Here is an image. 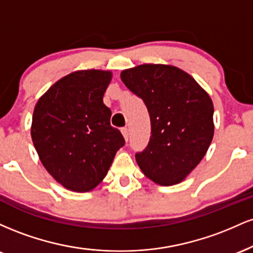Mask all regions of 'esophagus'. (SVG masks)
I'll list each match as a JSON object with an SVG mask.
<instances>
[{"label":"esophagus","instance_id":"obj_1","mask_svg":"<svg viewBox=\"0 0 253 253\" xmlns=\"http://www.w3.org/2000/svg\"><path fill=\"white\" fill-rule=\"evenodd\" d=\"M121 133H123L125 140H128V128H127V127H123V128H121Z\"/></svg>","mask_w":253,"mask_h":253}]
</instances>
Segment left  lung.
I'll list each match as a JSON object with an SVG mask.
<instances>
[{"instance_id": "obj_1", "label": "left lung", "mask_w": 253, "mask_h": 253, "mask_svg": "<svg viewBox=\"0 0 253 253\" xmlns=\"http://www.w3.org/2000/svg\"><path fill=\"white\" fill-rule=\"evenodd\" d=\"M121 81L144 101L151 120L146 149L135 155L144 175L157 184L182 182L197 167L214 135L210 95L181 69L143 64L121 72Z\"/></svg>"}]
</instances>
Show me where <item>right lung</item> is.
<instances>
[{"instance_id": "1", "label": "right lung", "mask_w": 253, "mask_h": 253, "mask_svg": "<svg viewBox=\"0 0 253 253\" xmlns=\"http://www.w3.org/2000/svg\"><path fill=\"white\" fill-rule=\"evenodd\" d=\"M110 81V71L71 72L36 104L31 127L34 147L45 169L66 189H94L125 145L120 130L110 126L112 112L103 103Z\"/></svg>"}]
</instances>
